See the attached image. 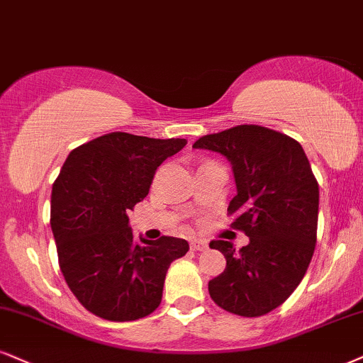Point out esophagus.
Here are the masks:
<instances>
[{"label":"esophagus","mask_w":363,"mask_h":363,"mask_svg":"<svg viewBox=\"0 0 363 363\" xmlns=\"http://www.w3.org/2000/svg\"><path fill=\"white\" fill-rule=\"evenodd\" d=\"M191 249H194V250H207L208 244L202 239H194V240H191Z\"/></svg>","instance_id":"34e87169"}]
</instances>
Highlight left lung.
<instances>
[{"label":"left lung","mask_w":363,"mask_h":363,"mask_svg":"<svg viewBox=\"0 0 363 363\" xmlns=\"http://www.w3.org/2000/svg\"><path fill=\"white\" fill-rule=\"evenodd\" d=\"M194 147L230 163L237 194L227 212L249 237L239 250L227 240L210 242L227 261L208 281L210 298L234 315H266L298 288L315 252L320 190L310 161L293 138L256 124L207 134Z\"/></svg>","instance_id":"obj_1"}]
</instances>
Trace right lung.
Returning a JSON list of instances; mask_svg holds the SVG:
<instances>
[{"label": "right lung", "instance_id": "right-lung-1", "mask_svg": "<svg viewBox=\"0 0 363 363\" xmlns=\"http://www.w3.org/2000/svg\"><path fill=\"white\" fill-rule=\"evenodd\" d=\"M186 140L109 133L75 147L52 189L50 225L65 283L99 318L134 321L160 306L167 271L189 252L177 237L133 240L128 213Z\"/></svg>", "mask_w": 363, "mask_h": 363}]
</instances>
